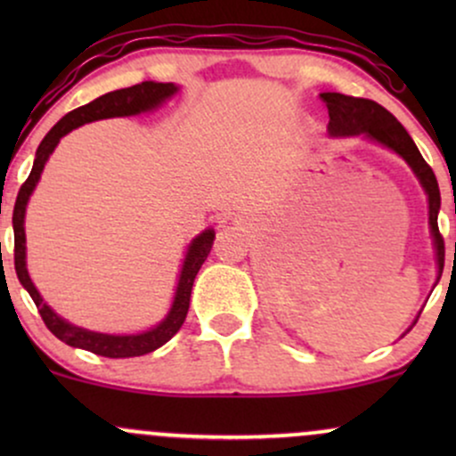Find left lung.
Wrapping results in <instances>:
<instances>
[{"label": "left lung", "mask_w": 456, "mask_h": 456, "mask_svg": "<svg viewBox=\"0 0 456 456\" xmlns=\"http://www.w3.org/2000/svg\"><path fill=\"white\" fill-rule=\"evenodd\" d=\"M323 102L328 107V134L330 137H362L375 141V143L384 145L399 154L403 160L410 165L413 175L418 177L420 186L425 188L427 199H428V227H431V238H433V248H436V259H437V281L442 276L444 270V238L439 235L437 227V214L439 206H442V197H439V186L433 174L431 167L427 165L422 154L418 151L413 139L407 134V130L401 126L399 119L395 118L390 111H386L384 107L373 101H366V98H354L345 96L338 92H323L319 94ZM420 317V313H418ZM418 317L413 319L410 330L416 326ZM407 330V332H410Z\"/></svg>", "instance_id": "obj_1"}]
</instances>
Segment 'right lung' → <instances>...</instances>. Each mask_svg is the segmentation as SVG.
<instances>
[{
    "label": "right lung",
    "instance_id": "1",
    "mask_svg": "<svg viewBox=\"0 0 456 456\" xmlns=\"http://www.w3.org/2000/svg\"><path fill=\"white\" fill-rule=\"evenodd\" d=\"M180 92V87L175 83H156V81H143L137 83L133 87H124V90H115L104 94V96L96 98V101L83 104V107L75 109V111L66 113L53 128L46 133L43 143L36 150L34 167H31V174L25 184L20 186L17 203H14L12 212V229H14V270L20 285L28 289V294L34 300V305L38 306L40 317L46 323V328L55 334L60 341H64L70 347L87 349V352L104 355V358H133V355H143L154 352L171 341V337L182 328L184 323L188 306H191V291L192 282L199 268L203 265V261L210 255V248L214 244V229H206L192 238V242L188 244L184 261H182L180 276H177V287L174 302H171L169 313H167L162 322L156 323L154 328L143 330V332L134 334H107V332H94V330L75 326V323L66 322L64 317H60L40 296V291L36 289V285L29 279L28 272V246H25V210H28V203L31 192L38 186L40 175L49 160V156L53 154L61 137H66L70 130H75L83 124L98 122V119H109V118H130V115L148 113L159 109L162 102L169 101L171 96Z\"/></svg>",
    "mask_w": 456,
    "mask_h": 456
}]
</instances>
